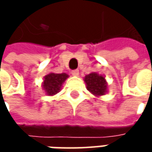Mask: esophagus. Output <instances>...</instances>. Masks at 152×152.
Segmentation results:
<instances>
[{
	"label": "esophagus",
	"mask_w": 152,
	"mask_h": 152,
	"mask_svg": "<svg viewBox=\"0 0 152 152\" xmlns=\"http://www.w3.org/2000/svg\"><path fill=\"white\" fill-rule=\"evenodd\" d=\"M71 73H72V75H73V76H78L79 72L78 69H74V70H73V71L71 72Z\"/></svg>",
	"instance_id": "1"
}]
</instances>
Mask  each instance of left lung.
<instances>
[{"instance_id":"left-lung-1","label":"left lung","mask_w":152,"mask_h":152,"mask_svg":"<svg viewBox=\"0 0 152 152\" xmlns=\"http://www.w3.org/2000/svg\"><path fill=\"white\" fill-rule=\"evenodd\" d=\"M87 90L96 96L104 95L107 91V82L105 78L96 73H91L85 78Z\"/></svg>"}]
</instances>
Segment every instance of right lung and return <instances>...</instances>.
Returning a JSON list of instances; mask_svg holds the SVG:
<instances>
[{"label":"right lung","instance_id":"right-lung-1","mask_svg":"<svg viewBox=\"0 0 152 152\" xmlns=\"http://www.w3.org/2000/svg\"><path fill=\"white\" fill-rule=\"evenodd\" d=\"M68 75L66 73H50L45 77L43 88L47 95H55L59 92L62 83L66 80Z\"/></svg>","mask_w":152,"mask_h":152}]
</instances>
